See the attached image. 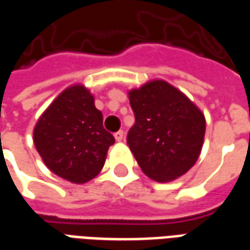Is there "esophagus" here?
I'll return each mask as SVG.
<instances>
[{
  "label": "esophagus",
  "mask_w": 250,
  "mask_h": 250,
  "mask_svg": "<svg viewBox=\"0 0 250 250\" xmlns=\"http://www.w3.org/2000/svg\"><path fill=\"white\" fill-rule=\"evenodd\" d=\"M115 139L118 142L123 141V138H125V132L123 131H118V132H115Z\"/></svg>",
  "instance_id": "obj_1"
}]
</instances>
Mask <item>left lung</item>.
I'll return each instance as SVG.
<instances>
[{
	"mask_svg": "<svg viewBox=\"0 0 250 250\" xmlns=\"http://www.w3.org/2000/svg\"><path fill=\"white\" fill-rule=\"evenodd\" d=\"M135 125L127 145L148 178L171 182L197 162L204 145L205 115L178 88L150 80L128 91Z\"/></svg>",
	"mask_w": 250,
	"mask_h": 250,
	"instance_id": "left-lung-1",
	"label": "left lung"
}]
</instances>
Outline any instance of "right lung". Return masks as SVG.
I'll list each match as a JSON object with an SVG mask.
<instances>
[{"label": "right lung", "instance_id": "1", "mask_svg": "<svg viewBox=\"0 0 250 250\" xmlns=\"http://www.w3.org/2000/svg\"><path fill=\"white\" fill-rule=\"evenodd\" d=\"M33 142L52 173L82 185L98 175L115 138L103 127V115L83 84L65 88L42 112Z\"/></svg>", "mask_w": 250, "mask_h": 250}]
</instances>
